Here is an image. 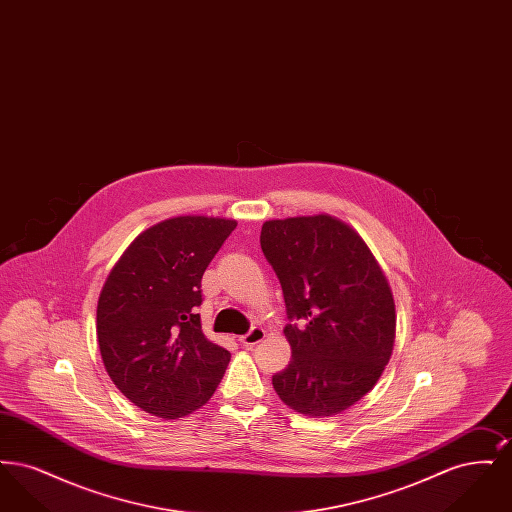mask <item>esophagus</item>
Listing matches in <instances>:
<instances>
[{
  "mask_svg": "<svg viewBox=\"0 0 512 512\" xmlns=\"http://www.w3.org/2000/svg\"><path fill=\"white\" fill-rule=\"evenodd\" d=\"M263 338H265V330L259 328V326H253L247 334H244V336L240 338V341H242L244 345H247V347H253V345H257L259 341H263Z\"/></svg>",
  "mask_w": 512,
  "mask_h": 512,
  "instance_id": "esophagus-1",
  "label": "esophagus"
}]
</instances>
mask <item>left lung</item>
<instances>
[{"label": "left lung", "mask_w": 512, "mask_h": 512, "mask_svg": "<svg viewBox=\"0 0 512 512\" xmlns=\"http://www.w3.org/2000/svg\"><path fill=\"white\" fill-rule=\"evenodd\" d=\"M261 249L276 272L292 361L272 376L280 399L307 416H332L374 388L395 340L388 280L341 220H267Z\"/></svg>", "instance_id": "obj_1"}]
</instances>
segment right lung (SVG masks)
<instances>
[{"label": "right lung", "instance_id": "right-lung-1", "mask_svg": "<svg viewBox=\"0 0 512 512\" xmlns=\"http://www.w3.org/2000/svg\"><path fill=\"white\" fill-rule=\"evenodd\" d=\"M236 220L174 217L142 232L107 276L98 341L115 386L140 409L180 418L217 390L230 353L201 332V278Z\"/></svg>", "mask_w": 512, "mask_h": 512}]
</instances>
